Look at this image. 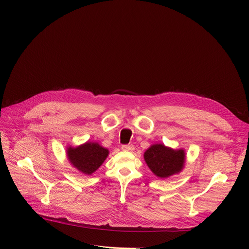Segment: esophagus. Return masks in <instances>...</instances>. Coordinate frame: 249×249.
<instances>
[{
    "mask_svg": "<svg viewBox=\"0 0 249 249\" xmlns=\"http://www.w3.org/2000/svg\"><path fill=\"white\" fill-rule=\"evenodd\" d=\"M121 149L125 152H132L134 150V146L133 145H123L121 147Z\"/></svg>",
    "mask_w": 249,
    "mask_h": 249,
    "instance_id": "esophagus-1",
    "label": "esophagus"
}]
</instances>
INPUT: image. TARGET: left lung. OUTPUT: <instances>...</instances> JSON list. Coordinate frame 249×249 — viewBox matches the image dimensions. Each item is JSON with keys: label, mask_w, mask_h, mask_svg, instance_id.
<instances>
[{"label": "left lung", "mask_w": 249, "mask_h": 249, "mask_svg": "<svg viewBox=\"0 0 249 249\" xmlns=\"http://www.w3.org/2000/svg\"><path fill=\"white\" fill-rule=\"evenodd\" d=\"M144 159L155 175L167 178L183 169L185 152L182 149L173 150L163 144H155L145 152Z\"/></svg>", "instance_id": "obj_1"}]
</instances>
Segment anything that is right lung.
I'll list each match as a JSON object with an SVG mask.
<instances>
[{"label":"right lung","instance_id":"obj_1","mask_svg":"<svg viewBox=\"0 0 249 249\" xmlns=\"http://www.w3.org/2000/svg\"><path fill=\"white\" fill-rule=\"evenodd\" d=\"M108 154L107 149L94 142H87L76 148L69 147L67 149V157L71 164H73L81 173L87 175H90L98 169Z\"/></svg>","mask_w":249,"mask_h":249}]
</instances>
